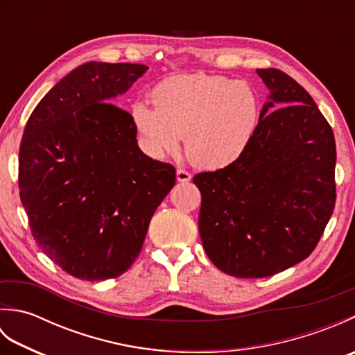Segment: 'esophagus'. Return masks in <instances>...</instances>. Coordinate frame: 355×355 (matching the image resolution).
Segmentation results:
<instances>
[{
	"label": "esophagus",
	"instance_id": "1",
	"mask_svg": "<svg viewBox=\"0 0 355 355\" xmlns=\"http://www.w3.org/2000/svg\"><path fill=\"white\" fill-rule=\"evenodd\" d=\"M191 178H192V175H191L189 171H186L184 168H178L177 169V180H178V182L186 183V182H189Z\"/></svg>",
	"mask_w": 355,
	"mask_h": 355
}]
</instances>
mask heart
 Segmentation results:
<instances>
[{
    "instance_id": "obj_1",
    "label": "heart",
    "mask_w": 355,
    "mask_h": 355,
    "mask_svg": "<svg viewBox=\"0 0 355 355\" xmlns=\"http://www.w3.org/2000/svg\"><path fill=\"white\" fill-rule=\"evenodd\" d=\"M132 107L140 145L154 158L186 154L202 169H220L244 153L259 120V99L247 82L220 74H175Z\"/></svg>"
}]
</instances>
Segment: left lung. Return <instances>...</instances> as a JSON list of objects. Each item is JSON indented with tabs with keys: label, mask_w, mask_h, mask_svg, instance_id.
Masks as SVG:
<instances>
[{
	"label": "left lung",
	"mask_w": 355,
	"mask_h": 355,
	"mask_svg": "<svg viewBox=\"0 0 355 355\" xmlns=\"http://www.w3.org/2000/svg\"><path fill=\"white\" fill-rule=\"evenodd\" d=\"M256 71L271 102L263 105L250 143L225 168L193 177L209 259L247 279L273 276L306 259L336 205L333 128L288 74Z\"/></svg>",
	"instance_id": "obj_1"
}]
</instances>
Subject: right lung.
Segmentation results:
<instances>
[{
    "instance_id": "add662e5",
    "label": "right lung",
    "mask_w": 355,
    "mask_h": 355,
    "mask_svg": "<svg viewBox=\"0 0 355 355\" xmlns=\"http://www.w3.org/2000/svg\"><path fill=\"white\" fill-rule=\"evenodd\" d=\"M143 64L88 62L67 74L30 114L18 186L33 239L82 281L128 271L175 168L145 155L132 116L112 103Z\"/></svg>"
}]
</instances>
